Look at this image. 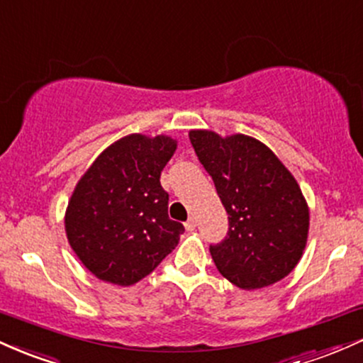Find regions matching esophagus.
I'll use <instances>...</instances> for the list:
<instances>
[{
    "label": "esophagus",
    "instance_id": "obj_1",
    "mask_svg": "<svg viewBox=\"0 0 363 363\" xmlns=\"http://www.w3.org/2000/svg\"><path fill=\"white\" fill-rule=\"evenodd\" d=\"M184 227H186V230H194V228H196V218H189V220H187V222L184 223Z\"/></svg>",
    "mask_w": 363,
    "mask_h": 363
}]
</instances>
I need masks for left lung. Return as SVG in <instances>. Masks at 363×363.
I'll return each mask as SVG.
<instances>
[{
  "label": "left lung",
  "instance_id": "8db88e82",
  "mask_svg": "<svg viewBox=\"0 0 363 363\" xmlns=\"http://www.w3.org/2000/svg\"><path fill=\"white\" fill-rule=\"evenodd\" d=\"M189 140L228 213L227 237L210 245L216 269L244 290L283 280L309 234V206L295 177L251 136L193 129Z\"/></svg>",
  "mask_w": 363,
  "mask_h": 363
}]
</instances>
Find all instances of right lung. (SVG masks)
<instances>
[{
    "label": "right lung",
    "instance_id": "add662e5",
    "mask_svg": "<svg viewBox=\"0 0 363 363\" xmlns=\"http://www.w3.org/2000/svg\"><path fill=\"white\" fill-rule=\"evenodd\" d=\"M177 148L170 136H124L95 158L66 208L68 242L99 280L129 286L172 252L184 232L169 218L160 174Z\"/></svg>",
    "mask_w": 363,
    "mask_h": 363
}]
</instances>
